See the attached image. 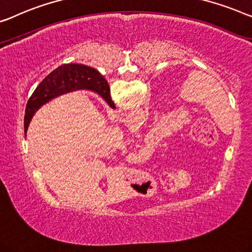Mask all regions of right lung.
Returning <instances> with one entry per match:
<instances>
[{"instance_id": "1", "label": "right lung", "mask_w": 252, "mask_h": 252, "mask_svg": "<svg viewBox=\"0 0 252 252\" xmlns=\"http://www.w3.org/2000/svg\"><path fill=\"white\" fill-rule=\"evenodd\" d=\"M79 89L93 90L94 92L100 94L112 109L116 108L111 100L108 82L99 71L85 64H63L43 79V82L36 87L31 99L28 100L26 115H25V133L35 111L42 104L46 103L53 97L61 95L63 93Z\"/></svg>"}]
</instances>
